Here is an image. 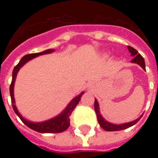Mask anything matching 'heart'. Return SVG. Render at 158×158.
Instances as JSON below:
<instances>
[{
  "instance_id": "1",
  "label": "heart",
  "mask_w": 158,
  "mask_h": 158,
  "mask_svg": "<svg viewBox=\"0 0 158 158\" xmlns=\"http://www.w3.org/2000/svg\"><path fill=\"white\" fill-rule=\"evenodd\" d=\"M106 55V56H107V54H105Z\"/></svg>"
}]
</instances>
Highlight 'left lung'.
Returning <instances> with one entry per match:
<instances>
[{
  "instance_id": "8db88e82",
  "label": "left lung",
  "mask_w": 158,
  "mask_h": 158,
  "mask_svg": "<svg viewBox=\"0 0 158 158\" xmlns=\"http://www.w3.org/2000/svg\"><path fill=\"white\" fill-rule=\"evenodd\" d=\"M127 48L129 52H130V54H131V56L134 57V59L131 60V62H132V63H135V64H138L145 70V62L143 57L139 53H138L137 51L135 50V48H133L132 47L128 46ZM94 110L96 111L97 117H98V121L99 125H101V127L102 128L103 130H105L106 131H118V130H125V129H127V128L129 127H131V126H133L134 125H135L143 116V115H140L138 119L133 120V121H130V122L124 123V124H120V125H115V124H112V123L108 122L107 120H106L105 119L102 117V114L100 113V108H99L98 102V100H97L96 98H95V102H94Z\"/></svg>"
}]
</instances>
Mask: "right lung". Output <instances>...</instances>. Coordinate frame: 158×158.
Returning a JSON list of instances; mask_svg holds the SVG:
<instances>
[{"mask_svg":"<svg viewBox=\"0 0 158 158\" xmlns=\"http://www.w3.org/2000/svg\"><path fill=\"white\" fill-rule=\"evenodd\" d=\"M54 49H48V50L43 51L42 52L38 53H33V54H28L24 56L23 57L21 58L18 64L14 68L13 73H12V81H11L10 87V98H11V103H12V106L15 110V112L17 115H18L19 119H20L23 123L25 125H27L28 128H30L32 130H35L37 132L39 133H50V134H56V133H61L64 130H66L69 126V116L71 115L72 111L74 110L77 104L79 103V102L80 101L81 97L83 96V94H84V92H82L81 94H79L78 96H76L74 98H73L71 101L69 102V103L66 106V107L64 108V110L60 112L58 115L55 116V117L49 119L45 121H42V122H33L30 120H27L24 117L22 116L19 111L18 110L15 105V97H14V87H15V82L16 76L18 74L19 70L21 67H23V65L29 61L30 60L38 57L39 56L45 54H50V53L54 52Z\"/></svg>","mask_w":158,"mask_h":158,"instance_id":"1","label":"right lung"}]
</instances>
